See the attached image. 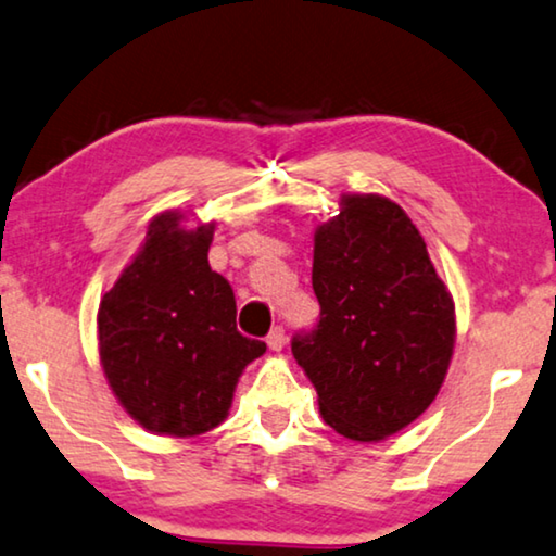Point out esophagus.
<instances>
[{"instance_id":"esophagus-1","label":"esophagus","mask_w":556,"mask_h":556,"mask_svg":"<svg viewBox=\"0 0 556 556\" xmlns=\"http://www.w3.org/2000/svg\"><path fill=\"white\" fill-rule=\"evenodd\" d=\"M285 342H287L285 327H275V330L267 334V345H269V350H275V353H279V350L285 348Z\"/></svg>"}]
</instances>
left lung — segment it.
Wrapping results in <instances>:
<instances>
[{"mask_svg":"<svg viewBox=\"0 0 556 556\" xmlns=\"http://www.w3.org/2000/svg\"><path fill=\"white\" fill-rule=\"evenodd\" d=\"M312 289L319 323L294 334L292 355L325 424L359 443L403 431L435 401L456 342L453 296L416 224L378 193H342L315 231Z\"/></svg>","mask_w":556,"mask_h":556,"instance_id":"left-lung-1","label":"left lung"}]
</instances>
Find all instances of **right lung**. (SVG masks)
Returning <instances> with one entry per match:
<instances>
[{
	"label": "right lung",
	"instance_id": "add662e5",
	"mask_svg": "<svg viewBox=\"0 0 556 556\" xmlns=\"http://www.w3.org/2000/svg\"><path fill=\"white\" fill-rule=\"evenodd\" d=\"M163 211L98 309L100 365L132 420L191 438L224 424L244 367L262 340L237 330V300L208 267L214 222L181 226Z\"/></svg>",
	"mask_w": 556,
	"mask_h": 556
}]
</instances>
